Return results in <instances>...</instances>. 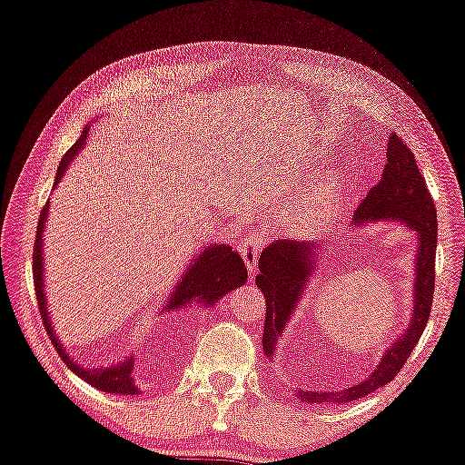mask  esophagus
<instances>
[{"label": "esophagus", "mask_w": 465, "mask_h": 465, "mask_svg": "<svg viewBox=\"0 0 465 465\" xmlns=\"http://www.w3.org/2000/svg\"><path fill=\"white\" fill-rule=\"evenodd\" d=\"M262 244H264V235L261 230H250L240 242V252L244 256V262L250 272L256 271Z\"/></svg>", "instance_id": "esophagus-1"}]
</instances>
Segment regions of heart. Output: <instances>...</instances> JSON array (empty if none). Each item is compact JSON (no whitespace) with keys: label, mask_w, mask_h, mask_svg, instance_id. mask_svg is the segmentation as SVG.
<instances>
[{"label":"heart","mask_w":465,"mask_h":465,"mask_svg":"<svg viewBox=\"0 0 465 465\" xmlns=\"http://www.w3.org/2000/svg\"><path fill=\"white\" fill-rule=\"evenodd\" d=\"M343 196V180L339 175H331L311 196L293 203L285 213V223L293 233H311L327 223L337 211Z\"/></svg>","instance_id":"1"}]
</instances>
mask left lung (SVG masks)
Here are the masks:
<instances>
[{"label": "left lung", "instance_id": "left-lung-1", "mask_svg": "<svg viewBox=\"0 0 465 465\" xmlns=\"http://www.w3.org/2000/svg\"><path fill=\"white\" fill-rule=\"evenodd\" d=\"M381 219H397L410 230L418 233L416 254V282H414V312L405 333L395 339V343L385 351L371 377L343 391L316 393L300 391L296 397L306 403H348L360 397L377 391L379 387L391 382L401 371L411 350L429 322L434 293V256H437V211L430 198L426 182L416 165L414 153L395 134H389L387 165L382 178L353 213V225L364 227L366 223ZM319 246L312 242L277 240L262 250L259 259V275L256 285L267 300L264 314L262 350L271 358L275 353L277 341L296 311L300 298L319 261Z\"/></svg>", "mask_w": 465, "mask_h": 465}]
</instances>
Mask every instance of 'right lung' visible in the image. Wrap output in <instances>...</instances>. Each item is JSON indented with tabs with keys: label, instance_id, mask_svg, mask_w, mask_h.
Masks as SVG:
<instances>
[{
	"label": "right lung",
	"instance_id": "add662e5",
	"mask_svg": "<svg viewBox=\"0 0 465 465\" xmlns=\"http://www.w3.org/2000/svg\"><path fill=\"white\" fill-rule=\"evenodd\" d=\"M88 128L91 124L83 130V134L70 146V151L64 154L60 167H57V175H55V183L57 186L60 180L64 178L65 169L72 163V159L84 149L86 144V136H88ZM47 213H49V203H45L39 219V225H36V238H35V252H33V277H35V292H36V304H39V312L43 319V325H45L51 343L60 353V358L64 360V364L70 368V371L86 381L88 385L97 387L99 391L105 393H115V395H136L140 393V389L136 385L134 377H132V368H134V358L124 360L120 364H114L109 368H84L83 364L74 362V358H70L65 353L64 345L60 339L55 337L54 327H51V316L47 311V300H45V283H43V232H45V221H47ZM248 279V271L244 267V261L238 252L227 244H219V246H206L196 259L188 264L183 275L180 277L175 290L169 293V300L163 311H178V308H186L190 304H203V306H213L221 296H225L227 292L235 290V287L244 285Z\"/></svg>",
	"mask_w": 465,
	"mask_h": 465
}]
</instances>
